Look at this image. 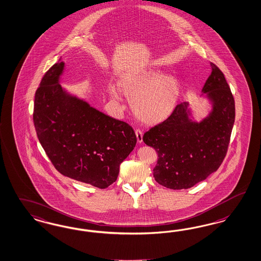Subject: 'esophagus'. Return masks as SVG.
I'll list each match as a JSON object with an SVG mask.
<instances>
[{"label":"esophagus","mask_w":261,"mask_h":261,"mask_svg":"<svg viewBox=\"0 0 261 261\" xmlns=\"http://www.w3.org/2000/svg\"><path fill=\"white\" fill-rule=\"evenodd\" d=\"M136 137H137V142L139 144H141L143 142V131L140 129H136L135 130Z\"/></svg>","instance_id":"1"}]
</instances>
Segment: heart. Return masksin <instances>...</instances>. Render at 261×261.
<instances>
[{"mask_svg":"<svg viewBox=\"0 0 261 261\" xmlns=\"http://www.w3.org/2000/svg\"><path fill=\"white\" fill-rule=\"evenodd\" d=\"M118 89L131 100L136 117L146 124H156L165 120L175 108L179 97L176 80L157 69L126 75L117 83ZM110 96L119 99L116 88L109 89Z\"/></svg>","mask_w":261,"mask_h":261,"instance_id":"obj_1","label":"heart"}]
</instances>
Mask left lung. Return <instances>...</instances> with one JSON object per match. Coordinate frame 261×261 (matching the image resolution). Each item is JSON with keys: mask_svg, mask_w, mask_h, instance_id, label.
Masks as SVG:
<instances>
[{"mask_svg": "<svg viewBox=\"0 0 261 261\" xmlns=\"http://www.w3.org/2000/svg\"><path fill=\"white\" fill-rule=\"evenodd\" d=\"M202 93L212 111L201 121L190 118L188 103L177 105L171 116L144 133L158 161L155 180L169 189H188L217 171L227 152L235 119V103L224 73L213 63Z\"/></svg>", "mask_w": 261, "mask_h": 261, "instance_id": "left-lung-1", "label": "left lung"}]
</instances>
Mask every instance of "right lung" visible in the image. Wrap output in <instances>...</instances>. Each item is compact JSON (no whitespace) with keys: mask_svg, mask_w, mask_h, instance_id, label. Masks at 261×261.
Wrapping results in <instances>:
<instances>
[{"mask_svg":"<svg viewBox=\"0 0 261 261\" xmlns=\"http://www.w3.org/2000/svg\"><path fill=\"white\" fill-rule=\"evenodd\" d=\"M64 63L46 72L36 91V135L56 170L64 176L105 189L134 149L133 128L72 96L59 84Z\"/></svg>","mask_w":261,"mask_h":261,"instance_id":"right-lung-1","label":"right lung"}]
</instances>
